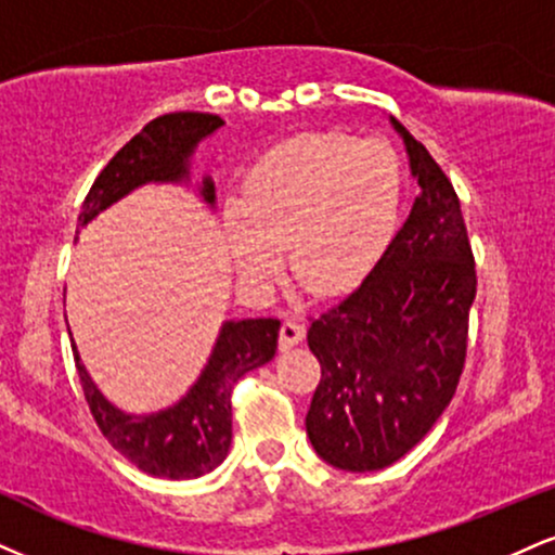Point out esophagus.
<instances>
[{"label": "esophagus", "instance_id": "1", "mask_svg": "<svg viewBox=\"0 0 555 555\" xmlns=\"http://www.w3.org/2000/svg\"><path fill=\"white\" fill-rule=\"evenodd\" d=\"M302 338H305V325L297 323V320H284L282 333H279V346L286 351L292 349V346H297Z\"/></svg>", "mask_w": 555, "mask_h": 555}]
</instances>
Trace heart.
Returning <instances> with one entry per match:
<instances>
[{
    "mask_svg": "<svg viewBox=\"0 0 555 555\" xmlns=\"http://www.w3.org/2000/svg\"><path fill=\"white\" fill-rule=\"evenodd\" d=\"M403 204V168L387 142L302 133L271 150L245 180L243 206L227 204L224 232L240 276L269 286L279 250L318 297H336L375 269Z\"/></svg>",
    "mask_w": 555,
    "mask_h": 555,
    "instance_id": "b5f03b06",
    "label": "heart"
}]
</instances>
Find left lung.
<instances>
[{"mask_svg":"<svg viewBox=\"0 0 555 555\" xmlns=\"http://www.w3.org/2000/svg\"><path fill=\"white\" fill-rule=\"evenodd\" d=\"M390 124L418 196L375 269L307 331L323 372L307 437L318 457L349 473L387 468L437 424L463 375L476 299L457 193L426 146Z\"/></svg>","mask_w":555,"mask_h":555,"instance_id":"left-lung-1","label":"left lung"}]
</instances>
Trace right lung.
Returning a JSON list of instances; mask_svg holds the SVG:
<instances>
[{
  "instance_id": "1",
  "label": "right lung",
  "mask_w": 555,
  "mask_h": 555,
  "mask_svg": "<svg viewBox=\"0 0 555 555\" xmlns=\"http://www.w3.org/2000/svg\"><path fill=\"white\" fill-rule=\"evenodd\" d=\"M222 126L219 116L189 111L168 113L146 124L95 178L77 217V232L142 185H191L193 152ZM196 193L214 209L217 189L211 176L196 183ZM279 325L282 323L273 318L224 320L196 383L168 409L152 413H126L111 403L85 370L75 338L72 351L87 405L103 437L139 470L155 478L183 480L206 476L222 465L232 442V385L245 372L271 362L276 353Z\"/></svg>"
}]
</instances>
